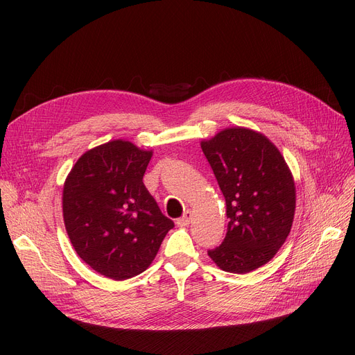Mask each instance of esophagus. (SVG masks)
<instances>
[{"label": "esophagus", "mask_w": 355, "mask_h": 355, "mask_svg": "<svg viewBox=\"0 0 355 355\" xmlns=\"http://www.w3.org/2000/svg\"><path fill=\"white\" fill-rule=\"evenodd\" d=\"M191 211H185L184 214H182V217H180L178 220H177V225L180 226V227H185V226H189L190 225V221H191Z\"/></svg>", "instance_id": "esophagus-1"}]
</instances>
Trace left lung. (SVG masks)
Segmentation results:
<instances>
[{"label": "left lung", "mask_w": 355, "mask_h": 355, "mask_svg": "<svg viewBox=\"0 0 355 355\" xmlns=\"http://www.w3.org/2000/svg\"><path fill=\"white\" fill-rule=\"evenodd\" d=\"M201 149L229 218L225 240L209 256L230 273L263 266L285 243L295 216V181L285 158L263 134L241 126L201 141Z\"/></svg>", "instance_id": "left-lung-1"}]
</instances>
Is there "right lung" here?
Returning <instances> with one entry per match:
<instances>
[{
    "label": "right lung",
    "mask_w": 355,
    "mask_h": 355,
    "mask_svg": "<svg viewBox=\"0 0 355 355\" xmlns=\"http://www.w3.org/2000/svg\"><path fill=\"white\" fill-rule=\"evenodd\" d=\"M153 151L115 139L86 151L63 187L66 232L93 270L123 281L153 263L174 227L144 185Z\"/></svg>",
    "instance_id": "add662e5"
}]
</instances>
